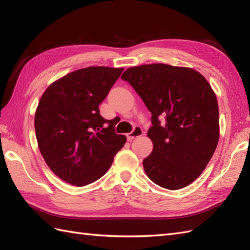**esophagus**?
Masks as SVG:
<instances>
[{"label": "esophagus", "mask_w": 250, "mask_h": 250, "mask_svg": "<svg viewBox=\"0 0 250 250\" xmlns=\"http://www.w3.org/2000/svg\"><path fill=\"white\" fill-rule=\"evenodd\" d=\"M142 135H143V130L140 128V126H135L133 131L130 132L129 134H126V139H128L129 142H132L134 139H136V137L142 136Z\"/></svg>", "instance_id": "34e87169"}]
</instances>
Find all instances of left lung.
Returning a JSON list of instances; mask_svg holds the SVG:
<instances>
[{
	"mask_svg": "<svg viewBox=\"0 0 250 250\" xmlns=\"http://www.w3.org/2000/svg\"><path fill=\"white\" fill-rule=\"evenodd\" d=\"M151 113L147 135L152 152L143 161L147 176L168 190L190 185L204 171L219 140V109L208 82L189 67L162 63L122 74Z\"/></svg>",
	"mask_w": 250,
	"mask_h": 250,
	"instance_id": "obj_1",
	"label": "left lung"
}]
</instances>
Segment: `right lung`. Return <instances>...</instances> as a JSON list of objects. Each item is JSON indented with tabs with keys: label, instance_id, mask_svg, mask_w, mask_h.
I'll use <instances>...</instances> for the list:
<instances>
[{
	"label": "right lung",
	"instance_id": "right-lung-1",
	"mask_svg": "<svg viewBox=\"0 0 250 250\" xmlns=\"http://www.w3.org/2000/svg\"><path fill=\"white\" fill-rule=\"evenodd\" d=\"M124 68L90 66L51 83L36 108L37 144L47 166L64 182L83 187L108 171L126 141L113 120L100 115Z\"/></svg>",
	"mask_w": 250,
	"mask_h": 250
}]
</instances>
